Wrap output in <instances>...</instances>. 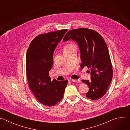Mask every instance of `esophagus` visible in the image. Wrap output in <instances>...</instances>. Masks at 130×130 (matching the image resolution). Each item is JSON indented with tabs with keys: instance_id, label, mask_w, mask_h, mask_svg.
Returning <instances> with one entry per match:
<instances>
[{
	"instance_id": "obj_1",
	"label": "esophagus",
	"mask_w": 130,
	"mask_h": 130,
	"mask_svg": "<svg viewBox=\"0 0 130 130\" xmlns=\"http://www.w3.org/2000/svg\"><path fill=\"white\" fill-rule=\"evenodd\" d=\"M71 82H80V80H75V79H72L70 80Z\"/></svg>"
}]
</instances>
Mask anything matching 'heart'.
Segmentation results:
<instances>
[{
	"label": "heart",
	"mask_w": 130,
	"mask_h": 130,
	"mask_svg": "<svg viewBox=\"0 0 130 130\" xmlns=\"http://www.w3.org/2000/svg\"><path fill=\"white\" fill-rule=\"evenodd\" d=\"M74 47V46H73V45H72V44H68V45H67V46H65V48H70V47Z\"/></svg>",
	"instance_id": "obj_1"
}]
</instances>
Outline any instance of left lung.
I'll return each mask as SVG.
<instances>
[{
	"label": "left lung",
	"instance_id": "obj_1",
	"mask_svg": "<svg viewBox=\"0 0 130 130\" xmlns=\"http://www.w3.org/2000/svg\"><path fill=\"white\" fill-rule=\"evenodd\" d=\"M76 41L81 52V68L86 66L91 71V81H82L89 87L86 97L98 100L107 92L113 77V68L107 46L102 37L96 31L79 28L69 31L64 38L66 42Z\"/></svg>",
	"mask_w": 130,
	"mask_h": 130
}]
</instances>
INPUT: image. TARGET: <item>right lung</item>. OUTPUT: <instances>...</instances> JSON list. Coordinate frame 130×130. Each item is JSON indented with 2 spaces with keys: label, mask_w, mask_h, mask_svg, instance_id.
I'll list each match as a JSON object with an SVG mask.
<instances>
[{
  "label": "right lung",
  "mask_w": 130,
  "mask_h": 130,
  "mask_svg": "<svg viewBox=\"0 0 130 130\" xmlns=\"http://www.w3.org/2000/svg\"><path fill=\"white\" fill-rule=\"evenodd\" d=\"M67 29L37 36L31 42L26 58L29 87L39 102L52 106L63 98L68 81L51 80L49 71L53 64V53Z\"/></svg>",
  "instance_id": "add662e5"
}]
</instances>
